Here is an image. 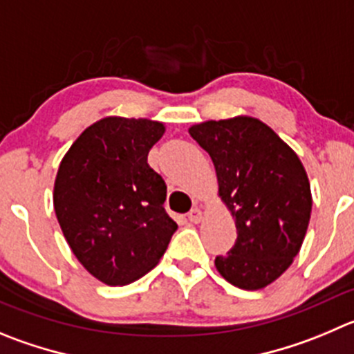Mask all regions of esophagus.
Returning a JSON list of instances; mask_svg holds the SVG:
<instances>
[{"label": "esophagus", "instance_id": "1", "mask_svg": "<svg viewBox=\"0 0 354 354\" xmlns=\"http://www.w3.org/2000/svg\"><path fill=\"white\" fill-rule=\"evenodd\" d=\"M201 220H203V211L201 209H192L190 213H188V222H192V223H199Z\"/></svg>", "mask_w": 354, "mask_h": 354}]
</instances>
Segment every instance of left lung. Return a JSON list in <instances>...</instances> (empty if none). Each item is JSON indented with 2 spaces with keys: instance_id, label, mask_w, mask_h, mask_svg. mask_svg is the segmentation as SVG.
I'll list each match as a JSON object with an SVG mask.
<instances>
[{
  "instance_id": "left-lung-1",
  "label": "left lung",
  "mask_w": 354,
  "mask_h": 354,
  "mask_svg": "<svg viewBox=\"0 0 354 354\" xmlns=\"http://www.w3.org/2000/svg\"><path fill=\"white\" fill-rule=\"evenodd\" d=\"M188 132L209 153L218 197L236 222V244L216 257V270L237 288H266L292 266L311 220V185L302 162L250 115L201 122Z\"/></svg>"
}]
</instances>
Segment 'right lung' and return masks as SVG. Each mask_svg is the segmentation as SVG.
I'll list each match as a JSON object with an SVG mask.
<instances>
[{
	"instance_id": "1",
	"label": "right lung",
	"mask_w": 354,
	"mask_h": 354,
	"mask_svg": "<svg viewBox=\"0 0 354 354\" xmlns=\"http://www.w3.org/2000/svg\"><path fill=\"white\" fill-rule=\"evenodd\" d=\"M166 124L111 115L88 125L59 164L54 209L73 255L108 286L150 272L176 223L164 209L166 183L148 151Z\"/></svg>"
}]
</instances>
